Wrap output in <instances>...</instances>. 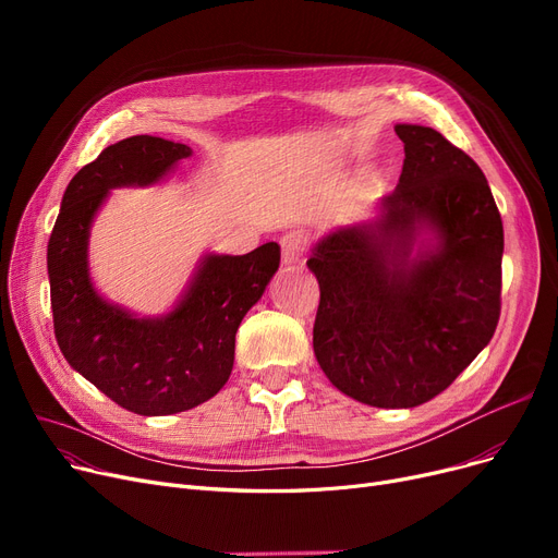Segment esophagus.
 <instances>
[{"instance_id":"esophagus-1","label":"esophagus","mask_w":558,"mask_h":558,"mask_svg":"<svg viewBox=\"0 0 558 558\" xmlns=\"http://www.w3.org/2000/svg\"><path fill=\"white\" fill-rule=\"evenodd\" d=\"M307 232L305 230H289L280 238V253L284 264H296L301 262L305 248H307Z\"/></svg>"}]
</instances>
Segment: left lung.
<instances>
[{
	"instance_id": "obj_1",
	"label": "left lung",
	"mask_w": 558,
	"mask_h": 558,
	"mask_svg": "<svg viewBox=\"0 0 558 558\" xmlns=\"http://www.w3.org/2000/svg\"><path fill=\"white\" fill-rule=\"evenodd\" d=\"M396 133L404 162L383 215L326 234L307 259L320 289L318 366L341 393L383 409L446 391L502 307L505 230L484 171L429 126Z\"/></svg>"
}]
</instances>
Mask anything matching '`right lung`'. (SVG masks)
Segmentation results:
<instances>
[{
	"label": "right lung",
	"instance_id": "obj_1",
	"mask_svg": "<svg viewBox=\"0 0 558 558\" xmlns=\"http://www.w3.org/2000/svg\"><path fill=\"white\" fill-rule=\"evenodd\" d=\"M187 156V144L154 135L110 144L70 181L47 246L61 353L101 393L140 416L179 414L219 393L242 318L280 264L276 242L246 255H205L181 303L158 318H135L97 294L87 274V238L108 192L158 183Z\"/></svg>",
	"mask_w": 558,
	"mask_h": 558
}]
</instances>
